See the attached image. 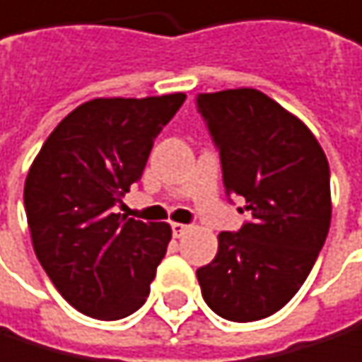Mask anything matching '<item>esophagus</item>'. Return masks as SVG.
<instances>
[{
    "instance_id": "obj_1",
    "label": "esophagus",
    "mask_w": 362,
    "mask_h": 362,
    "mask_svg": "<svg viewBox=\"0 0 362 362\" xmlns=\"http://www.w3.org/2000/svg\"><path fill=\"white\" fill-rule=\"evenodd\" d=\"M187 230H190V226H185V223H172V234H175L177 239H179V236H183Z\"/></svg>"
}]
</instances>
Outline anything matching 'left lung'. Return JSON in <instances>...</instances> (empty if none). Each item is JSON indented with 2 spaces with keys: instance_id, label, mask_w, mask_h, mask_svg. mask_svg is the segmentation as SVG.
I'll return each instance as SVG.
<instances>
[{
  "instance_id": "1",
  "label": "left lung",
  "mask_w": 362,
  "mask_h": 362,
  "mask_svg": "<svg viewBox=\"0 0 362 362\" xmlns=\"http://www.w3.org/2000/svg\"><path fill=\"white\" fill-rule=\"evenodd\" d=\"M221 154L228 197L252 214L221 232L212 263L197 269L208 308L234 323L272 316L300 290L332 221L329 163L296 115L254 88L197 95Z\"/></svg>"
}]
</instances>
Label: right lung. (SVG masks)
Masks as SVG:
<instances>
[{
	"instance_id": "1",
	"label": "right lung",
	"mask_w": 362,
	"mask_h": 362,
	"mask_svg": "<svg viewBox=\"0 0 362 362\" xmlns=\"http://www.w3.org/2000/svg\"><path fill=\"white\" fill-rule=\"evenodd\" d=\"M183 101V93L90 99L59 121L28 170L23 205L35 254L86 316L117 321L150 294L172 228L126 218L115 205L141 179L154 139Z\"/></svg>"
}]
</instances>
